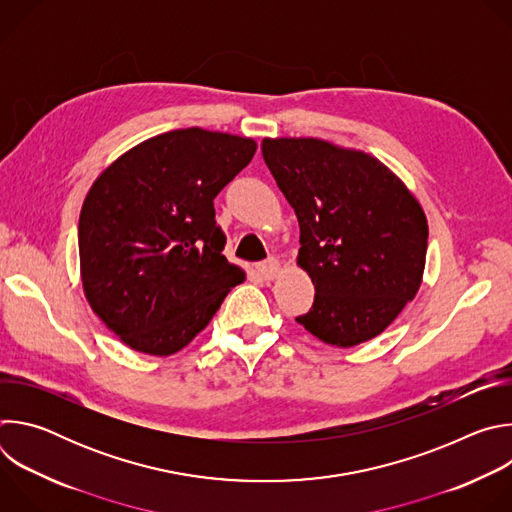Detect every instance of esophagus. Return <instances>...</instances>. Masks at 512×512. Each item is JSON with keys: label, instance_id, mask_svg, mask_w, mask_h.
<instances>
[{"label": "esophagus", "instance_id": "obj_1", "mask_svg": "<svg viewBox=\"0 0 512 512\" xmlns=\"http://www.w3.org/2000/svg\"><path fill=\"white\" fill-rule=\"evenodd\" d=\"M277 271H279V261L275 257H269L267 261L259 263V273L265 279H273L277 275Z\"/></svg>", "mask_w": 512, "mask_h": 512}]
</instances>
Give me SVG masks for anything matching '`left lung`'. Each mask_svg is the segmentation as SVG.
I'll use <instances>...</instances> for the list:
<instances>
[{
	"instance_id": "1",
	"label": "left lung",
	"mask_w": 512,
	"mask_h": 512,
	"mask_svg": "<svg viewBox=\"0 0 512 512\" xmlns=\"http://www.w3.org/2000/svg\"><path fill=\"white\" fill-rule=\"evenodd\" d=\"M263 160L300 223L298 263L316 287L296 322L350 348L381 334L417 294L427 221L379 160L312 137L263 139Z\"/></svg>"
}]
</instances>
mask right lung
<instances>
[{
	"label": "right lung",
	"instance_id": "1",
	"mask_svg": "<svg viewBox=\"0 0 512 512\" xmlns=\"http://www.w3.org/2000/svg\"><path fill=\"white\" fill-rule=\"evenodd\" d=\"M255 150L247 137L176 129L135 145L89 190L79 218L85 296L133 350L178 352L245 279L223 255L214 198Z\"/></svg>",
	"mask_w": 512,
	"mask_h": 512
}]
</instances>
